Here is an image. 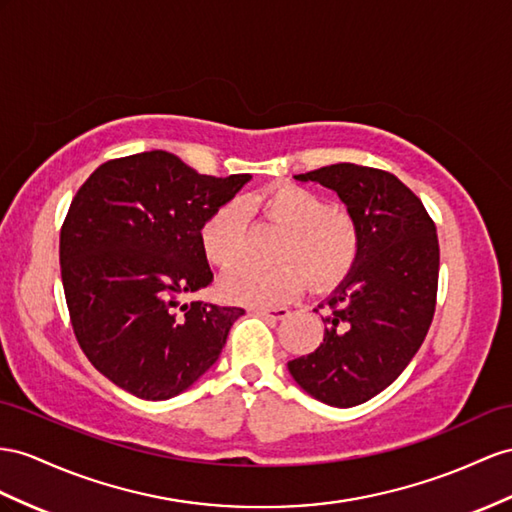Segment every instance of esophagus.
<instances>
[{"instance_id": "esophagus-1", "label": "esophagus", "mask_w": 512, "mask_h": 512, "mask_svg": "<svg viewBox=\"0 0 512 512\" xmlns=\"http://www.w3.org/2000/svg\"><path fill=\"white\" fill-rule=\"evenodd\" d=\"M257 313L264 318H270V320H283L290 316V309L287 307H261V309H257Z\"/></svg>"}]
</instances>
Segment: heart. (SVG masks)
<instances>
[{"mask_svg": "<svg viewBox=\"0 0 512 512\" xmlns=\"http://www.w3.org/2000/svg\"><path fill=\"white\" fill-rule=\"evenodd\" d=\"M248 212L285 229L274 248L277 266L244 264L231 270L220 285L229 303L272 307L290 300L307 281L326 290L342 281L357 264L361 251L359 222L346 207L329 205L324 196L296 183H283L242 201ZM203 255L209 264L229 270L244 255L246 210L225 203L205 218L199 231Z\"/></svg>", "mask_w": 512, "mask_h": 512, "instance_id": "heart-1", "label": "heart"}]
</instances>
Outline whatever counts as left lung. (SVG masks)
Returning a JSON list of instances; mask_svg holds the SVG:
<instances>
[{"instance_id": "8db88e82", "label": "left lung", "mask_w": 512, "mask_h": 512, "mask_svg": "<svg viewBox=\"0 0 512 512\" xmlns=\"http://www.w3.org/2000/svg\"><path fill=\"white\" fill-rule=\"evenodd\" d=\"M296 179L335 190L361 231L357 266L313 309H326L322 344L287 363L313 398L346 409L389 387L422 346L437 307V227L387 170L344 162Z\"/></svg>"}]
</instances>
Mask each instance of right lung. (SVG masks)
Returning <instances> with one entry per match:
<instances>
[{
	"instance_id": "1",
	"label": "right lung",
	"mask_w": 512,
	"mask_h": 512,
	"mask_svg": "<svg viewBox=\"0 0 512 512\" xmlns=\"http://www.w3.org/2000/svg\"><path fill=\"white\" fill-rule=\"evenodd\" d=\"M248 175H201L168 151L101 164L60 229V272L77 344L142 400L188 389L216 363L244 309L194 296L214 281L199 231Z\"/></svg>"
}]
</instances>
